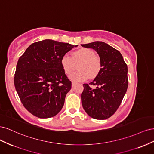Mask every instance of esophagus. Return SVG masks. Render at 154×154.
Segmentation results:
<instances>
[{"label": "esophagus", "instance_id": "obj_1", "mask_svg": "<svg viewBox=\"0 0 154 154\" xmlns=\"http://www.w3.org/2000/svg\"><path fill=\"white\" fill-rule=\"evenodd\" d=\"M76 85V82H72V87H74V85Z\"/></svg>", "mask_w": 154, "mask_h": 154}]
</instances>
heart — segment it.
<instances>
[{
    "instance_id": "1",
    "label": "heart",
    "mask_w": 154,
    "mask_h": 154,
    "mask_svg": "<svg viewBox=\"0 0 154 154\" xmlns=\"http://www.w3.org/2000/svg\"><path fill=\"white\" fill-rule=\"evenodd\" d=\"M78 61L80 62L78 67L79 70L70 74L71 80L84 82L89 77L93 79L100 74L102 69L101 58L96 55L94 50L90 48H83L76 50L73 52L72 57L68 54H63L60 60V64L65 73L69 74L75 68L74 63Z\"/></svg>"
}]
</instances>
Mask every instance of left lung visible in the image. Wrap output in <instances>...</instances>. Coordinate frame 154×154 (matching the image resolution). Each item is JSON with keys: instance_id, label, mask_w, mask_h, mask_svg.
I'll return each mask as SVG.
<instances>
[{"instance_id": "1", "label": "left lung", "mask_w": 154, "mask_h": 154, "mask_svg": "<svg viewBox=\"0 0 154 154\" xmlns=\"http://www.w3.org/2000/svg\"><path fill=\"white\" fill-rule=\"evenodd\" d=\"M82 47L94 49L101 58L102 69L100 74L89 85L83 84L81 94L83 109L91 118L106 119L112 116L122 103L127 92L128 67L119 51L103 42L96 41Z\"/></svg>"}]
</instances>
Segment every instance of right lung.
Returning a JSON list of instances; mask_svg holds the SVG:
<instances>
[{"label": "right lung", "instance_id": "right-lung-1", "mask_svg": "<svg viewBox=\"0 0 154 154\" xmlns=\"http://www.w3.org/2000/svg\"><path fill=\"white\" fill-rule=\"evenodd\" d=\"M77 46L46 39L30 45L18 59L14 84L22 105L32 115L49 118L62 110L71 82L60 60Z\"/></svg>", "mask_w": 154, "mask_h": 154}]
</instances>
